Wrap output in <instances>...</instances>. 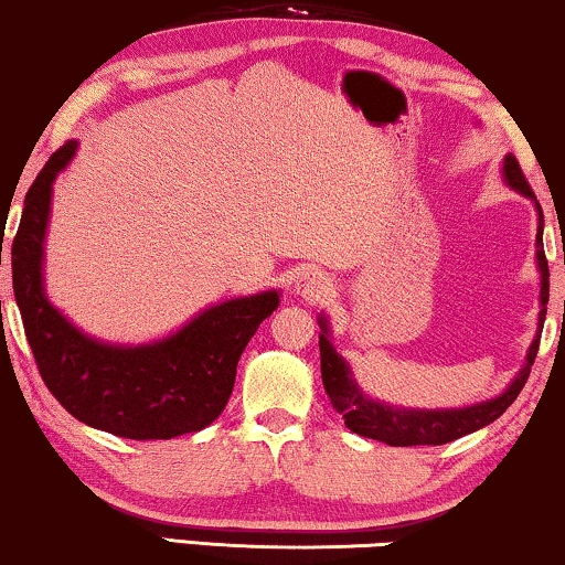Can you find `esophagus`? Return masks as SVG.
Returning a JSON list of instances; mask_svg holds the SVG:
<instances>
[{
  "mask_svg": "<svg viewBox=\"0 0 565 565\" xmlns=\"http://www.w3.org/2000/svg\"><path fill=\"white\" fill-rule=\"evenodd\" d=\"M329 290H331L329 280L321 273H316V269H306V273H300L298 280H296V292L300 298L319 300V298L327 296Z\"/></svg>",
  "mask_w": 565,
  "mask_h": 565,
  "instance_id": "34e87169",
  "label": "esophagus"
}]
</instances>
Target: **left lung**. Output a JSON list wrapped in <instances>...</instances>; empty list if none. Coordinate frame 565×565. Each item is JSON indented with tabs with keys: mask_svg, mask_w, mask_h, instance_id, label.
Here are the masks:
<instances>
[{
	"mask_svg": "<svg viewBox=\"0 0 565 565\" xmlns=\"http://www.w3.org/2000/svg\"><path fill=\"white\" fill-rule=\"evenodd\" d=\"M501 177L514 192H520L527 200L535 203L537 211V236H535V249H537V269H540V313H537V331L532 339L527 358L520 373L514 375V381L507 385L499 396L481 404H470L462 408H404L385 404L381 398L367 396L354 381L350 362L334 350L331 344V329L327 316H319V350H321V377L323 388L329 393L331 406L342 414L347 429H352L354 435L377 439L391 447H412V445H445L452 439L466 437L470 431L483 429L486 424L497 422L509 406L514 404V398L520 396L522 385L527 383L530 367L535 362L540 334H543V323L547 313V292H551V282H547V259L543 249V207H540L535 192L530 190L527 180H524L520 161L512 153H507L504 164H501Z\"/></svg>",
	"mask_w": 565,
	"mask_h": 565,
	"instance_id": "obj_1",
	"label": "left lung"
}]
</instances>
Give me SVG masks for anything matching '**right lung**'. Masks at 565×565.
<instances>
[{
    "instance_id": "right-lung-1",
    "label": "right lung",
    "mask_w": 565,
    "mask_h": 565,
    "mask_svg": "<svg viewBox=\"0 0 565 565\" xmlns=\"http://www.w3.org/2000/svg\"><path fill=\"white\" fill-rule=\"evenodd\" d=\"M66 141L25 195L12 242V285L43 383L87 427L126 439H172L207 427L226 408L236 365L280 290L228 298L143 344L89 337L49 300L43 280L53 182L76 153Z\"/></svg>"
}]
</instances>
